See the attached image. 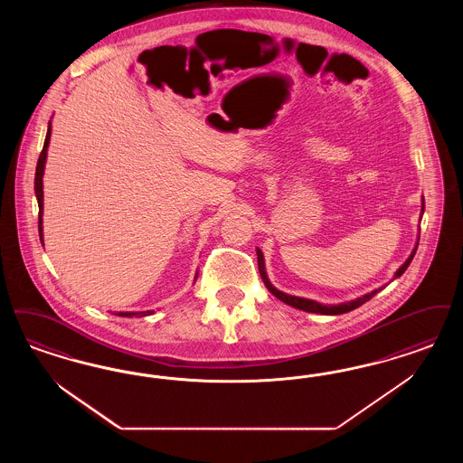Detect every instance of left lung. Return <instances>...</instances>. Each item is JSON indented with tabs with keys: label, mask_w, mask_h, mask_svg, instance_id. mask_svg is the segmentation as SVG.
<instances>
[{
	"label": "left lung",
	"mask_w": 463,
	"mask_h": 463,
	"mask_svg": "<svg viewBox=\"0 0 463 463\" xmlns=\"http://www.w3.org/2000/svg\"><path fill=\"white\" fill-rule=\"evenodd\" d=\"M422 213H424V203H422ZM417 246H419V242H417ZM417 246H415V250L411 251V255L408 257L407 261L396 270V274H394V279L400 278L405 270H407L408 265H410V261L413 260V255H415V251H417ZM257 257H259V270L260 276H261V280L265 282V286H267V289L274 295V297L280 299V301H284L286 305H289V307H295L298 310H303V312H310V314H322V315H339V314H346V312H352L354 308H358L360 305H364L365 301H369L370 298L373 297L375 293H379L381 289H375V291H372L369 295H364L362 298H356V299H353V301H348V303H341V305H322V303H317L314 299H307V298H298L291 297V295H286V293H282V291H279L276 289L272 284H270V280L267 278V272H265V261H263V253H261V250L257 248Z\"/></svg>",
	"instance_id": "1"
}]
</instances>
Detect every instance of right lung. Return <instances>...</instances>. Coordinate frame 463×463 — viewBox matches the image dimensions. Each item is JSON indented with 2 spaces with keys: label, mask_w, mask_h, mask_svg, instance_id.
Listing matches in <instances>:
<instances>
[{
  "label": "right lung",
  "mask_w": 463,
  "mask_h": 463,
  "mask_svg": "<svg viewBox=\"0 0 463 463\" xmlns=\"http://www.w3.org/2000/svg\"><path fill=\"white\" fill-rule=\"evenodd\" d=\"M50 137H52V122L48 126V132H46V139H44V146L39 155L36 166V177H34V191H36L37 204H39V238L43 242V174H44V164H46V153H48V145H50ZM198 278V272H196ZM194 278V280H196ZM153 314V310L148 312H118V317H146V315Z\"/></svg>",
  "instance_id": "obj_1"
}]
</instances>
